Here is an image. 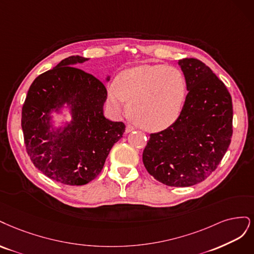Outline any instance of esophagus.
Here are the masks:
<instances>
[{
  "instance_id": "obj_1",
  "label": "esophagus",
  "mask_w": 254,
  "mask_h": 254,
  "mask_svg": "<svg viewBox=\"0 0 254 254\" xmlns=\"http://www.w3.org/2000/svg\"><path fill=\"white\" fill-rule=\"evenodd\" d=\"M134 129H135V127H134L133 126L127 125V127H126V133H127V134H128V133H130V132H133Z\"/></svg>"
}]
</instances>
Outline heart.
Listing matches in <instances>:
<instances>
[{
	"label": "heart",
	"instance_id": "obj_1",
	"mask_svg": "<svg viewBox=\"0 0 254 254\" xmlns=\"http://www.w3.org/2000/svg\"><path fill=\"white\" fill-rule=\"evenodd\" d=\"M182 72L166 65H138L122 70L109 87L111 109L121 114L128 101V117L143 129L157 132L178 119L186 99Z\"/></svg>",
	"mask_w": 254,
	"mask_h": 254
}]
</instances>
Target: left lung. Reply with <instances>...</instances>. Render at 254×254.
I'll return each mask as SVG.
<instances>
[{"label": "left lung", "instance_id": "1", "mask_svg": "<svg viewBox=\"0 0 254 254\" xmlns=\"http://www.w3.org/2000/svg\"><path fill=\"white\" fill-rule=\"evenodd\" d=\"M188 95L178 119L150 134L142 154L145 169L171 187L204 181L227 152L232 137V99L209 66L197 59L178 60Z\"/></svg>", "mask_w": 254, "mask_h": 254}]
</instances>
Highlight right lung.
I'll use <instances>...</instances> for the list:
<instances>
[{
  "instance_id": "obj_1",
  "label": "right lung",
  "mask_w": 254,
  "mask_h": 254,
  "mask_svg": "<svg viewBox=\"0 0 254 254\" xmlns=\"http://www.w3.org/2000/svg\"><path fill=\"white\" fill-rule=\"evenodd\" d=\"M88 59L71 56L31 83L22 109V129L35 167L53 181L69 186L92 182L124 135V122L104 117L108 97L100 80L73 67ZM111 77L108 75L105 81ZM72 119L66 122L64 112ZM62 116L60 126L55 116Z\"/></svg>"
}]
</instances>
